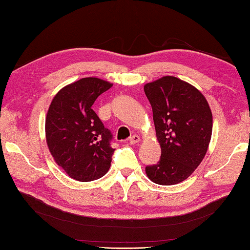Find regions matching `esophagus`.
<instances>
[{"label": "esophagus", "mask_w": 250, "mask_h": 250, "mask_svg": "<svg viewBox=\"0 0 250 250\" xmlns=\"http://www.w3.org/2000/svg\"><path fill=\"white\" fill-rule=\"evenodd\" d=\"M141 142V137L139 135H133L130 137V144L134 145V144H137V143Z\"/></svg>", "instance_id": "obj_1"}]
</instances>
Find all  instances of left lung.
<instances>
[{
  "label": "left lung",
  "mask_w": 250,
  "mask_h": 250,
  "mask_svg": "<svg viewBox=\"0 0 250 250\" xmlns=\"http://www.w3.org/2000/svg\"><path fill=\"white\" fill-rule=\"evenodd\" d=\"M152 107L161 158L146 167L147 177L158 185L187 179L203 160L213 131V115L199 89L174 76H163L144 86Z\"/></svg>",
  "instance_id": "8db88e82"
}]
</instances>
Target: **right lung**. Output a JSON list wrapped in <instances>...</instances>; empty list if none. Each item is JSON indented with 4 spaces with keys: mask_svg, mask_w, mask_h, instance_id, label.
<instances>
[{
    "mask_svg": "<svg viewBox=\"0 0 250 250\" xmlns=\"http://www.w3.org/2000/svg\"><path fill=\"white\" fill-rule=\"evenodd\" d=\"M113 83L86 77L66 84L52 99L45 120L48 149L71 178L91 182L108 172L114 149L111 134L92 109L99 95Z\"/></svg>",
    "mask_w": 250,
    "mask_h": 250,
    "instance_id": "add662e5",
    "label": "right lung"
}]
</instances>
